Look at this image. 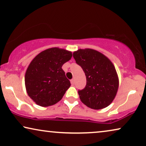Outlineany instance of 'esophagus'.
Masks as SVG:
<instances>
[{"label": "esophagus", "mask_w": 146, "mask_h": 146, "mask_svg": "<svg viewBox=\"0 0 146 146\" xmlns=\"http://www.w3.org/2000/svg\"><path fill=\"white\" fill-rule=\"evenodd\" d=\"M74 83H75V81H74V79H71V85H74Z\"/></svg>", "instance_id": "1"}]
</instances>
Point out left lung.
I'll use <instances>...</instances> for the list:
<instances>
[{"label": "left lung", "mask_w": 146, "mask_h": 146, "mask_svg": "<svg viewBox=\"0 0 146 146\" xmlns=\"http://www.w3.org/2000/svg\"><path fill=\"white\" fill-rule=\"evenodd\" d=\"M73 55L87 78L85 87L78 91L81 102L95 110L107 107L114 99L119 85L114 65L107 57L92 49H79Z\"/></svg>", "instance_id": "left-lung-1"}]
</instances>
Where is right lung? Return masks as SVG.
I'll return each mask as SVG.
<instances>
[{
	"instance_id": "add662e5",
	"label": "right lung",
	"mask_w": 146,
	"mask_h": 146,
	"mask_svg": "<svg viewBox=\"0 0 146 146\" xmlns=\"http://www.w3.org/2000/svg\"><path fill=\"white\" fill-rule=\"evenodd\" d=\"M72 53L58 48L43 51L30 63L25 74L26 91L39 106H49L63 98L71 86L62 69Z\"/></svg>"
}]
</instances>
